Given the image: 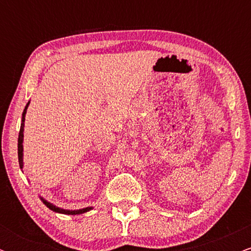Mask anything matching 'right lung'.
I'll return each mask as SVG.
<instances>
[{"label": "right lung", "mask_w": 251, "mask_h": 251, "mask_svg": "<svg viewBox=\"0 0 251 251\" xmlns=\"http://www.w3.org/2000/svg\"><path fill=\"white\" fill-rule=\"evenodd\" d=\"M28 105H29V102L25 105V111L24 113H22V123H21V128H20V133H19V140H17V154H19V164H20V168H24V163H22V151H24V146H22V142H24V127H25V112H27V108H28ZM43 203L46 204V205L48 206L50 210H53V211H56V212H60V214H66V215H79V214H83V212L88 211V210H91L92 208H85V209H80V210H65V209H60V208H56L55 205H53V204L48 203L47 201L42 200Z\"/></svg>", "instance_id": "add662e5"}]
</instances>
